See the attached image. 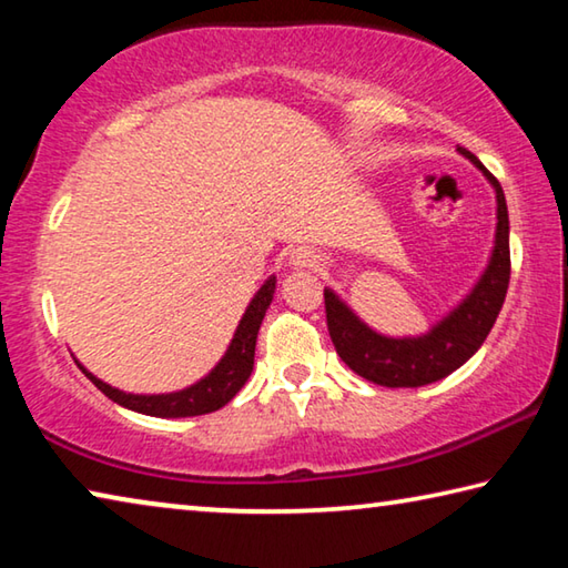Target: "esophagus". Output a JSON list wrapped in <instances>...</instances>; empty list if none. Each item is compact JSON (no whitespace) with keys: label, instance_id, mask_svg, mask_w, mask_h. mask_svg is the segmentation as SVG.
Here are the masks:
<instances>
[{"label":"esophagus","instance_id":"esophagus-1","mask_svg":"<svg viewBox=\"0 0 568 568\" xmlns=\"http://www.w3.org/2000/svg\"><path fill=\"white\" fill-rule=\"evenodd\" d=\"M291 263H293L295 267H313L315 263H318V257H315L313 250L295 247L293 253H291Z\"/></svg>","mask_w":568,"mask_h":568}]
</instances>
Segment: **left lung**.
I'll return each instance as SVG.
<instances>
[{
	"label": "left lung",
	"instance_id": "obj_1",
	"mask_svg": "<svg viewBox=\"0 0 568 568\" xmlns=\"http://www.w3.org/2000/svg\"><path fill=\"white\" fill-rule=\"evenodd\" d=\"M496 187L498 203V225H496V245L491 263H488L484 277L470 291V295L460 303L448 318L440 321L428 335L420 338H386V335L373 333L368 325L355 318V313L333 291L323 293L325 301V321L335 351L365 381L378 383L388 388H418L428 383L446 378L448 373L460 368L491 333L494 323L501 313L506 301L508 281H511V250H508V207L504 190L498 180L488 172L480 160L458 148Z\"/></svg>",
	"mask_w": 568,
	"mask_h": 568
}]
</instances>
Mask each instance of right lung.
<instances>
[{
	"mask_svg": "<svg viewBox=\"0 0 568 568\" xmlns=\"http://www.w3.org/2000/svg\"><path fill=\"white\" fill-rule=\"evenodd\" d=\"M273 293H275V277H271V281L257 291L253 303L247 305L243 321H240L235 331V338L230 343L223 361L215 365V371L185 390L168 393V396H132V393H122L118 388L108 386V383H102L100 378H94L92 373L84 371L80 363L77 365H80L84 376H88L94 386L104 393V396L112 398L114 403H120L124 408L145 413V416L185 418V416H203V413H213L217 408H223L227 400H233L235 393L245 386L250 373H253L257 331H261V323L265 318L267 305L273 301Z\"/></svg>",
	"mask_w": 568,
	"mask_h": 568,
	"instance_id": "1",
	"label": "right lung"
}]
</instances>
